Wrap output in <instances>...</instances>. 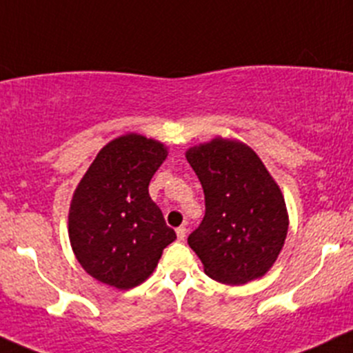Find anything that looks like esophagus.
Returning <instances> with one entry per match:
<instances>
[{
	"label": "esophagus",
	"instance_id": "obj_1",
	"mask_svg": "<svg viewBox=\"0 0 353 353\" xmlns=\"http://www.w3.org/2000/svg\"><path fill=\"white\" fill-rule=\"evenodd\" d=\"M176 234H177V239L184 241L186 239V227H177Z\"/></svg>",
	"mask_w": 353,
	"mask_h": 353
}]
</instances>
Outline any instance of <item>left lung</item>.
Instances as JSON below:
<instances>
[{"instance_id":"1","label":"left lung","mask_w":353,"mask_h":353,"mask_svg":"<svg viewBox=\"0 0 353 353\" xmlns=\"http://www.w3.org/2000/svg\"><path fill=\"white\" fill-rule=\"evenodd\" d=\"M205 193V216L188 244L205 273L227 285L265 275L282 251L288 216L282 191L259 157L215 138L186 154Z\"/></svg>"}]
</instances>
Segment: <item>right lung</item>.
Listing matches in <instances>:
<instances>
[{
    "label": "right lung",
    "instance_id": "1",
    "mask_svg": "<svg viewBox=\"0 0 353 353\" xmlns=\"http://www.w3.org/2000/svg\"><path fill=\"white\" fill-rule=\"evenodd\" d=\"M167 150L140 134L116 138L99 152L70 206V241L78 263L95 280L133 288L155 270L176 241L148 184Z\"/></svg>",
    "mask_w": 353,
    "mask_h": 353
}]
</instances>
